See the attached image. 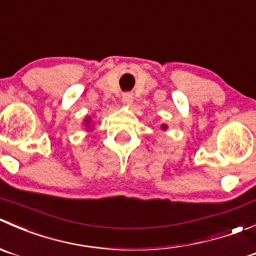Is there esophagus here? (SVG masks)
<instances>
[{"label": "esophagus", "mask_w": 256, "mask_h": 256, "mask_svg": "<svg viewBox=\"0 0 256 256\" xmlns=\"http://www.w3.org/2000/svg\"><path fill=\"white\" fill-rule=\"evenodd\" d=\"M122 101L124 104H126V105H131L134 101V95L131 92H126L122 95Z\"/></svg>", "instance_id": "34e87169"}]
</instances>
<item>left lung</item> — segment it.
<instances>
[{
	"label": "left lung",
	"instance_id": "left-lung-1",
	"mask_svg": "<svg viewBox=\"0 0 256 256\" xmlns=\"http://www.w3.org/2000/svg\"><path fill=\"white\" fill-rule=\"evenodd\" d=\"M160 128H161V130H164V131L168 130V125H166V124H162V125H161Z\"/></svg>",
	"mask_w": 256,
	"mask_h": 256
}]
</instances>
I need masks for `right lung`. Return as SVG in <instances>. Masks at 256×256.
Wrapping results in <instances>:
<instances>
[{
	"mask_svg": "<svg viewBox=\"0 0 256 256\" xmlns=\"http://www.w3.org/2000/svg\"><path fill=\"white\" fill-rule=\"evenodd\" d=\"M84 125L86 126V130H88V131H92V128H94V122H92V121H91L90 116H88V118H84Z\"/></svg>",
	"mask_w": 256,
	"mask_h": 256,
	"instance_id": "right-lung-1",
	"label": "right lung"
}]
</instances>
